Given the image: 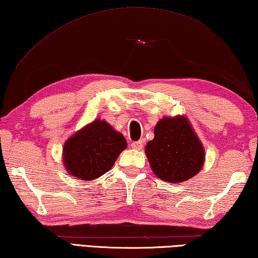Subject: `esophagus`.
<instances>
[{
    "instance_id": "34e87169",
    "label": "esophagus",
    "mask_w": 258,
    "mask_h": 258,
    "mask_svg": "<svg viewBox=\"0 0 258 258\" xmlns=\"http://www.w3.org/2000/svg\"><path fill=\"white\" fill-rule=\"evenodd\" d=\"M131 147H132L134 150H141L143 148V142L142 141L133 142L132 144H131Z\"/></svg>"
}]
</instances>
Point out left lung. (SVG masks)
Wrapping results in <instances>:
<instances>
[{"label": "left lung", "mask_w": 258, "mask_h": 258, "mask_svg": "<svg viewBox=\"0 0 258 258\" xmlns=\"http://www.w3.org/2000/svg\"><path fill=\"white\" fill-rule=\"evenodd\" d=\"M153 174L167 182H182L198 175L205 161L204 147L190 121L182 115L163 117L154 139L145 145Z\"/></svg>", "instance_id": "obj_1"}]
</instances>
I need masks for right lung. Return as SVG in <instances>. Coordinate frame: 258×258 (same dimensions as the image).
Listing matches in <instances>:
<instances>
[{
	"label": "right lung",
	"instance_id": "obj_1",
	"mask_svg": "<svg viewBox=\"0 0 258 258\" xmlns=\"http://www.w3.org/2000/svg\"><path fill=\"white\" fill-rule=\"evenodd\" d=\"M127 148L123 134L106 120L95 119L64 143L65 170L81 180H93L111 169L120 152Z\"/></svg>",
	"mask_w": 258,
	"mask_h": 258
}]
</instances>
